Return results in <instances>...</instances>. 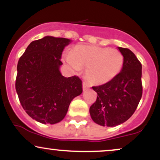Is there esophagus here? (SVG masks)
Wrapping results in <instances>:
<instances>
[{
    "label": "esophagus",
    "mask_w": 160,
    "mask_h": 160,
    "mask_svg": "<svg viewBox=\"0 0 160 160\" xmlns=\"http://www.w3.org/2000/svg\"><path fill=\"white\" fill-rule=\"evenodd\" d=\"M89 87H90V86H89V84L87 83V82L86 81L82 82V89H83V90H86V89H87Z\"/></svg>",
    "instance_id": "1"
}]
</instances>
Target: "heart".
<instances>
[{
    "label": "heart",
    "instance_id": "1",
    "mask_svg": "<svg viewBox=\"0 0 160 160\" xmlns=\"http://www.w3.org/2000/svg\"><path fill=\"white\" fill-rule=\"evenodd\" d=\"M68 65L75 71L86 68V77L93 85H103L111 81L123 65V56L120 51L97 46H78L65 56Z\"/></svg>",
    "mask_w": 160,
    "mask_h": 160
}]
</instances>
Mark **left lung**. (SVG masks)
I'll use <instances>...</instances> for the list:
<instances>
[{"mask_svg":"<svg viewBox=\"0 0 160 160\" xmlns=\"http://www.w3.org/2000/svg\"><path fill=\"white\" fill-rule=\"evenodd\" d=\"M123 56V65L114 79L104 85L93 86L97 99L89 108L91 118L102 126L114 127L128 120L142 95V66L130 49L117 47Z\"/></svg>","mask_w":160,"mask_h":160,"instance_id":"8db88e82","label":"left lung"}]
</instances>
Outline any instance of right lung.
<instances>
[{
    "label": "right lung",
    "mask_w": 160,
    "mask_h": 160,
    "mask_svg": "<svg viewBox=\"0 0 160 160\" xmlns=\"http://www.w3.org/2000/svg\"><path fill=\"white\" fill-rule=\"evenodd\" d=\"M71 40L46 36L32 41L17 65L16 90L23 109L33 120L56 124L65 118L70 103L82 93L78 77L60 71L62 54Z\"/></svg>",
    "instance_id": "1"
}]
</instances>
